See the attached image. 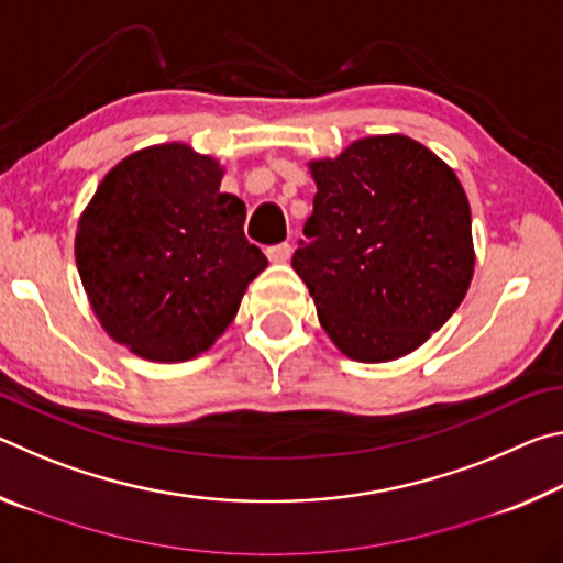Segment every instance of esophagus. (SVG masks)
Listing matches in <instances>:
<instances>
[{"label": "esophagus", "mask_w": 563, "mask_h": 563, "mask_svg": "<svg viewBox=\"0 0 563 563\" xmlns=\"http://www.w3.org/2000/svg\"><path fill=\"white\" fill-rule=\"evenodd\" d=\"M290 253H292V245L290 243H278V245H271L265 255H268L271 263H285L290 261Z\"/></svg>", "instance_id": "esophagus-1"}]
</instances>
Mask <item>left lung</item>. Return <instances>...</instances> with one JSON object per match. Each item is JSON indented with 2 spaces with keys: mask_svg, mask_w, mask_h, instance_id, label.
I'll return each mask as SVG.
<instances>
[{
  "mask_svg": "<svg viewBox=\"0 0 563 563\" xmlns=\"http://www.w3.org/2000/svg\"><path fill=\"white\" fill-rule=\"evenodd\" d=\"M318 184L292 268L322 330L357 362L405 357L460 308L474 275L470 201L419 141L387 133L310 161Z\"/></svg>",
  "mask_w": 563,
  "mask_h": 563,
  "instance_id": "8db88e82",
  "label": "left lung"
}]
</instances>
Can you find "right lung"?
Wrapping results in <instances>:
<instances>
[{
  "label": "right lung",
  "instance_id": "obj_1",
  "mask_svg": "<svg viewBox=\"0 0 563 563\" xmlns=\"http://www.w3.org/2000/svg\"><path fill=\"white\" fill-rule=\"evenodd\" d=\"M221 178V164L188 144L148 146L103 176L79 218L74 253L91 310L133 355H201L268 265Z\"/></svg>",
  "mask_w": 563,
  "mask_h": 563
}]
</instances>
